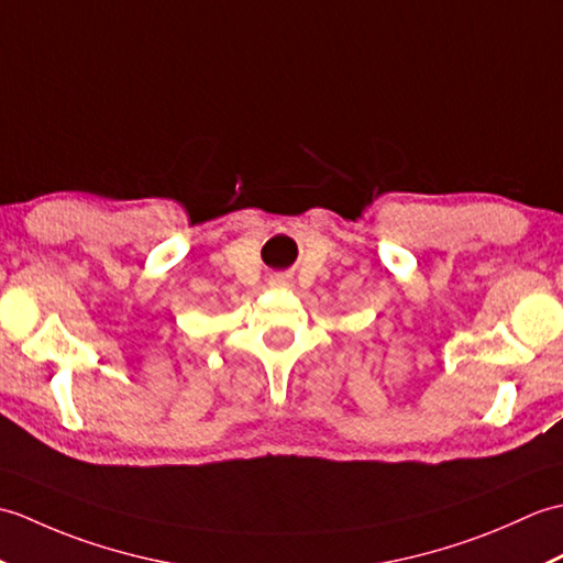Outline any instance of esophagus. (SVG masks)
I'll return each mask as SVG.
<instances>
[{
  "instance_id": "1",
  "label": "esophagus",
  "mask_w": 563,
  "mask_h": 563,
  "mask_svg": "<svg viewBox=\"0 0 563 563\" xmlns=\"http://www.w3.org/2000/svg\"><path fill=\"white\" fill-rule=\"evenodd\" d=\"M275 283H280V278H275Z\"/></svg>"
}]
</instances>
